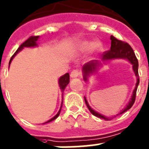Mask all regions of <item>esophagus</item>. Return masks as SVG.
<instances>
[{"mask_svg":"<svg viewBox=\"0 0 149 149\" xmlns=\"http://www.w3.org/2000/svg\"><path fill=\"white\" fill-rule=\"evenodd\" d=\"M79 75H80V72H78L77 70H73V71L71 72V74H70L71 77H72V78H74V77H78Z\"/></svg>","mask_w":149,"mask_h":149,"instance_id":"obj_1","label":"esophagus"}]
</instances>
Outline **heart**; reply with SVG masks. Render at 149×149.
Masks as SVG:
<instances>
[{
	"instance_id": "b5f03b06",
	"label": "heart",
	"mask_w": 149,
	"mask_h": 149,
	"mask_svg": "<svg viewBox=\"0 0 149 149\" xmlns=\"http://www.w3.org/2000/svg\"><path fill=\"white\" fill-rule=\"evenodd\" d=\"M104 45L102 42L95 40H78L74 43L73 48V52L74 55H85L90 52L91 58H94L97 55L103 51Z\"/></svg>"
}]
</instances>
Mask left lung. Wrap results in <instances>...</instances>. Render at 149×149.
Instances as JSON below:
<instances>
[{
	"label": "left lung",
	"instance_id": "left-lung-1",
	"mask_svg": "<svg viewBox=\"0 0 149 149\" xmlns=\"http://www.w3.org/2000/svg\"><path fill=\"white\" fill-rule=\"evenodd\" d=\"M110 40H111V47H110V50L107 52H105L101 56L102 61H91L88 63L84 64V65L82 68V74H83V78L84 81L85 82H88V77L90 76H91L94 74L97 73V72L100 70V68L103 66L104 64H106L108 61H111V60L115 59H126L130 62L132 65V70H133L134 73L136 76V84L135 89L133 90L132 92V95L130 98V101L128 102V104H126V107L121 110L120 113H117L115 115L114 117H116V116L120 115V114L123 113L124 112L127 111L128 110H130V108L132 107V105L134 104L135 100H136V91H137V88H138L139 84V72H138V68H139V62L138 60L136 58V55L134 53V51L132 49L131 46L126 42L119 40V39H116L113 36H110ZM84 100H85L86 105L88 107V110L94 116H97L99 118L104 119L105 120H111L113 117H107V116L102 115V114L99 113L98 112L95 111L93 110L91 107H90L89 104H88V100L84 97Z\"/></svg>",
	"mask_w": 149,
	"mask_h": 149
}]
</instances>
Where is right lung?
<instances>
[{"label": "right lung", "instance_id": "right-lung-1", "mask_svg": "<svg viewBox=\"0 0 149 149\" xmlns=\"http://www.w3.org/2000/svg\"><path fill=\"white\" fill-rule=\"evenodd\" d=\"M39 39V36H31V37H29L27 40H26V41L24 42H23V43L22 44V45H20L19 48H18V49L16 51L15 53L13 54V56L11 57L10 60V62H9V67H10V63H11V61H12V60L13 59V58L15 57L16 55H17V54L19 52L21 51L23 48H33V47H36V46H38L37 41ZM69 81H70V78H69V74L68 73H66L65 74H64V75L61 76V77H59V79H58V84H59L60 89H61V92H62V94H63L64 91H65V89L66 86L68 84ZM62 104H63V98H62V102H61V107H60L59 110H58V112L57 113V114H56V115H55L54 117H52V119H50L49 120H48L47 122L44 123L43 124L48 123H50V122L53 121L54 120H55V119H56L58 116H59L60 113H61Z\"/></svg>", "mask_w": 149, "mask_h": 149}]
</instances>
